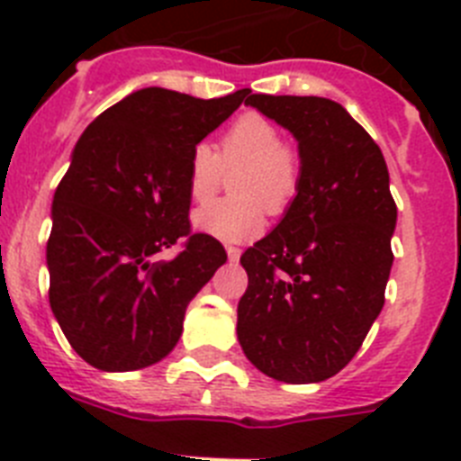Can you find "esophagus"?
I'll list each match as a JSON object with an SVG mask.
<instances>
[{
	"mask_svg": "<svg viewBox=\"0 0 461 461\" xmlns=\"http://www.w3.org/2000/svg\"><path fill=\"white\" fill-rule=\"evenodd\" d=\"M225 250H227V257H230V261H239V257H240V248H236V246H227Z\"/></svg>",
	"mask_w": 461,
	"mask_h": 461,
	"instance_id": "esophagus-1",
	"label": "esophagus"
}]
</instances>
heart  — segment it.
Listing matches in <instances>:
<instances>
[{"instance_id":"heart-1","label":"heart","mask_w":461,"mask_h":461,"mask_svg":"<svg viewBox=\"0 0 461 461\" xmlns=\"http://www.w3.org/2000/svg\"><path fill=\"white\" fill-rule=\"evenodd\" d=\"M244 167L234 176L239 197L218 200L194 211V227L230 243L259 236L267 227V209L280 215L294 204L301 190L303 163L292 144L282 142V132L271 119L257 112L236 117L221 135L218 149L194 144L185 169L190 200L204 204L221 190L225 169Z\"/></svg>"}]
</instances>
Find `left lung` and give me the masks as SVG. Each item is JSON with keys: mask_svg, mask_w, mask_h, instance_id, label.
I'll return each mask as SVG.
<instances>
[{"mask_svg": "<svg viewBox=\"0 0 461 461\" xmlns=\"http://www.w3.org/2000/svg\"><path fill=\"white\" fill-rule=\"evenodd\" d=\"M246 105L296 138L303 176L280 225L240 257L236 333L267 376L317 384L354 358L384 308L397 222L388 167L339 103L250 94Z\"/></svg>", "mask_w": 461, "mask_h": 461, "instance_id": "1", "label": "left lung"}]
</instances>
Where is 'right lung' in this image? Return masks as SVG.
<instances>
[{
    "label": "right lung",
    "mask_w": 461,
    "mask_h": 461,
    "mask_svg": "<svg viewBox=\"0 0 461 461\" xmlns=\"http://www.w3.org/2000/svg\"><path fill=\"white\" fill-rule=\"evenodd\" d=\"M147 86L77 140L52 202L50 308L77 356L105 372L158 363L176 347L194 294L227 261L190 231V151L246 101ZM176 242L172 260L155 257Z\"/></svg>",
    "instance_id": "obj_1"
}]
</instances>
